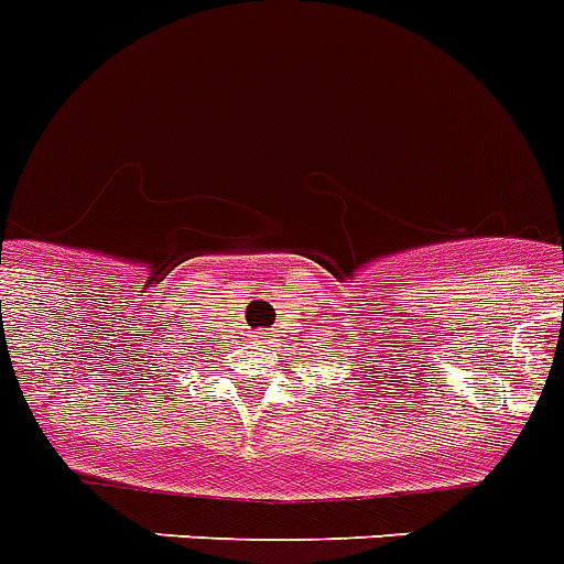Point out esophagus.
Segmentation results:
<instances>
[{"mask_svg": "<svg viewBox=\"0 0 564 564\" xmlns=\"http://www.w3.org/2000/svg\"><path fill=\"white\" fill-rule=\"evenodd\" d=\"M271 339V330H257V341H268Z\"/></svg>", "mask_w": 564, "mask_h": 564, "instance_id": "esophagus-1", "label": "esophagus"}]
</instances>
